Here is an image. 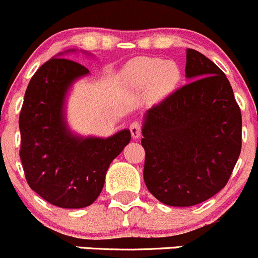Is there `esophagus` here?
<instances>
[{"instance_id": "1", "label": "esophagus", "mask_w": 258, "mask_h": 258, "mask_svg": "<svg viewBox=\"0 0 258 258\" xmlns=\"http://www.w3.org/2000/svg\"><path fill=\"white\" fill-rule=\"evenodd\" d=\"M130 131H131L132 137H134L135 140H137V138L141 136V131H142V126H141L140 122L135 121V122H132L131 124H130Z\"/></svg>"}]
</instances>
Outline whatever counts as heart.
<instances>
[{"label": "heart", "mask_w": 258, "mask_h": 258, "mask_svg": "<svg viewBox=\"0 0 258 258\" xmlns=\"http://www.w3.org/2000/svg\"><path fill=\"white\" fill-rule=\"evenodd\" d=\"M127 75L137 88L153 86L157 96H167L177 88L180 80V69L174 61L158 58H140L127 68Z\"/></svg>", "instance_id": "obj_1"}]
</instances>
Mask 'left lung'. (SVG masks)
I'll use <instances>...</instances> for the list:
<instances>
[{
  "mask_svg": "<svg viewBox=\"0 0 258 258\" xmlns=\"http://www.w3.org/2000/svg\"><path fill=\"white\" fill-rule=\"evenodd\" d=\"M190 81L146 112L143 179L169 207H193L226 185L242 140V118L230 81L215 63L186 49Z\"/></svg>",
  "mask_w": 258,
  "mask_h": 258,
  "instance_id": "left-lung-1",
  "label": "left lung"
}]
</instances>
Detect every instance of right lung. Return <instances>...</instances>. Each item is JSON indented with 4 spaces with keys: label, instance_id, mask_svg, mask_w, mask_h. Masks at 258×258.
I'll return each instance as SVG.
<instances>
[{
    "label": "right lung",
    "instance_id": "obj_1",
    "mask_svg": "<svg viewBox=\"0 0 258 258\" xmlns=\"http://www.w3.org/2000/svg\"><path fill=\"white\" fill-rule=\"evenodd\" d=\"M88 74L84 65L70 59L45 61L27 86L20 113V157L27 183L51 205L64 209L93 204L111 162L131 140L130 130L100 138L77 136L68 128L67 93Z\"/></svg>",
    "mask_w": 258,
    "mask_h": 258
}]
</instances>
